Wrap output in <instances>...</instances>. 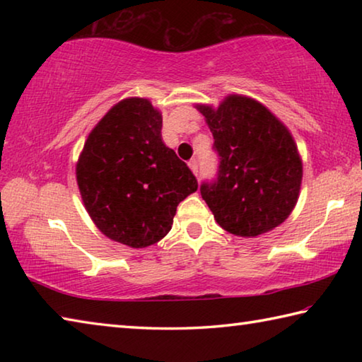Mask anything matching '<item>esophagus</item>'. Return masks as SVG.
<instances>
[{"label":"esophagus","instance_id":"34e87169","mask_svg":"<svg viewBox=\"0 0 362 362\" xmlns=\"http://www.w3.org/2000/svg\"><path fill=\"white\" fill-rule=\"evenodd\" d=\"M188 168L192 169V173L194 174V175H198V173H199V166H198V159H192V161L188 163Z\"/></svg>","mask_w":362,"mask_h":362}]
</instances>
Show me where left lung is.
<instances>
[{
  "instance_id": "left-lung-1",
  "label": "left lung",
  "mask_w": 362,
  "mask_h": 362,
  "mask_svg": "<svg viewBox=\"0 0 362 362\" xmlns=\"http://www.w3.org/2000/svg\"><path fill=\"white\" fill-rule=\"evenodd\" d=\"M214 136L217 182L201 196L216 222L231 235L255 238L291 216L302 187L303 164L291 131L252 97L228 94L218 107L196 103Z\"/></svg>"
}]
</instances>
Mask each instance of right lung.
Returning a JSON list of instances; mask_svg holds the SVG:
<instances>
[{"label": "right lung", "instance_id": "right-lung-1", "mask_svg": "<svg viewBox=\"0 0 362 362\" xmlns=\"http://www.w3.org/2000/svg\"><path fill=\"white\" fill-rule=\"evenodd\" d=\"M163 115L127 97L89 132L76 161L83 204L110 240L134 249L161 241L177 206L198 189L192 170L161 137Z\"/></svg>", "mask_w": 362, "mask_h": 362}]
</instances>
